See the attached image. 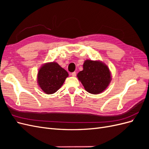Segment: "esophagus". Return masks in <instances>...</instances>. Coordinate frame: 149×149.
I'll use <instances>...</instances> for the list:
<instances>
[{"mask_svg": "<svg viewBox=\"0 0 149 149\" xmlns=\"http://www.w3.org/2000/svg\"><path fill=\"white\" fill-rule=\"evenodd\" d=\"M71 75L72 76H76V72H73V73H72L71 74Z\"/></svg>", "mask_w": 149, "mask_h": 149, "instance_id": "obj_1", "label": "esophagus"}]
</instances>
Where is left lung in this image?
I'll return each instance as SVG.
<instances>
[{"mask_svg": "<svg viewBox=\"0 0 149 149\" xmlns=\"http://www.w3.org/2000/svg\"><path fill=\"white\" fill-rule=\"evenodd\" d=\"M85 90L93 94L103 92L111 81L109 68L100 61L86 60L83 64V71L77 74Z\"/></svg>", "mask_w": 149, "mask_h": 149, "instance_id": "1", "label": "left lung"}]
</instances>
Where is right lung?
I'll return each mask as SVG.
<instances>
[{
  "instance_id": "1",
  "label": "right lung",
  "mask_w": 149,
  "mask_h": 149,
  "mask_svg": "<svg viewBox=\"0 0 149 149\" xmlns=\"http://www.w3.org/2000/svg\"><path fill=\"white\" fill-rule=\"evenodd\" d=\"M68 76V72L57 63H47L38 71L37 83L43 92L52 94L61 87Z\"/></svg>"
}]
</instances>
